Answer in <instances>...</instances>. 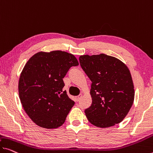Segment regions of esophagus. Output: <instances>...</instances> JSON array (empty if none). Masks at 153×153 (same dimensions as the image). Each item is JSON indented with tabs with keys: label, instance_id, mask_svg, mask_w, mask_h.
<instances>
[{
	"label": "esophagus",
	"instance_id": "34e87169",
	"mask_svg": "<svg viewBox=\"0 0 153 153\" xmlns=\"http://www.w3.org/2000/svg\"><path fill=\"white\" fill-rule=\"evenodd\" d=\"M82 96H83V94H79L78 96H76V102H78V101L80 100V99L82 98Z\"/></svg>",
	"mask_w": 153,
	"mask_h": 153
}]
</instances>
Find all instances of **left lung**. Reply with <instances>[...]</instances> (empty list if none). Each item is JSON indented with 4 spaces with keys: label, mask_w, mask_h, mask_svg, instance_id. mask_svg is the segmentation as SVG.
I'll return each instance as SVG.
<instances>
[{
    "label": "left lung",
    "mask_w": 153,
    "mask_h": 153,
    "mask_svg": "<svg viewBox=\"0 0 153 153\" xmlns=\"http://www.w3.org/2000/svg\"><path fill=\"white\" fill-rule=\"evenodd\" d=\"M79 62L92 82V102L85 110L89 122L100 128L120 123L130 110L135 96L127 66L118 59L105 54L80 56Z\"/></svg>",
    "instance_id": "left-lung-1"
}]
</instances>
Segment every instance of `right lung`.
Listing matches in <instances>:
<instances>
[{
    "instance_id": "right-lung-1",
    "label": "right lung",
    "mask_w": 153,
    "mask_h": 153,
    "mask_svg": "<svg viewBox=\"0 0 153 153\" xmlns=\"http://www.w3.org/2000/svg\"><path fill=\"white\" fill-rule=\"evenodd\" d=\"M79 62L65 51L39 52L29 59L20 74V102L32 121L40 127L56 128L64 123L74 102L63 91V79Z\"/></svg>"
}]
</instances>
